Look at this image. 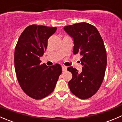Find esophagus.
<instances>
[{
    "label": "esophagus",
    "instance_id": "esophagus-1",
    "mask_svg": "<svg viewBox=\"0 0 122 122\" xmlns=\"http://www.w3.org/2000/svg\"><path fill=\"white\" fill-rule=\"evenodd\" d=\"M62 71L63 72H65L66 71V69H67L66 66H62Z\"/></svg>",
    "mask_w": 122,
    "mask_h": 122
}]
</instances>
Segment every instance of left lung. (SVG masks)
I'll list each match as a JSON object with an SVG mask.
<instances>
[{
	"label": "left lung",
	"instance_id": "left-lung-1",
	"mask_svg": "<svg viewBox=\"0 0 122 122\" xmlns=\"http://www.w3.org/2000/svg\"><path fill=\"white\" fill-rule=\"evenodd\" d=\"M74 38V54H79L83 65L82 71L68 67L72 74L68 82L71 92L80 99L93 96L102 83L107 66V53L103 39L96 27L85 22L64 27Z\"/></svg>",
	"mask_w": 122,
	"mask_h": 122
}]
</instances>
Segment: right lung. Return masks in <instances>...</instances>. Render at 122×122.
I'll list each match as a JSON object with an SVG mask.
<instances>
[{
  "mask_svg": "<svg viewBox=\"0 0 122 122\" xmlns=\"http://www.w3.org/2000/svg\"><path fill=\"white\" fill-rule=\"evenodd\" d=\"M57 27L32 24L20 36L14 53L15 70L22 90L35 99H41L54 90L62 67L41 64L39 57L47 47V41Z\"/></svg>",
  "mask_w": 122,
  "mask_h": 122,
  "instance_id": "1",
  "label": "right lung"
}]
</instances>
